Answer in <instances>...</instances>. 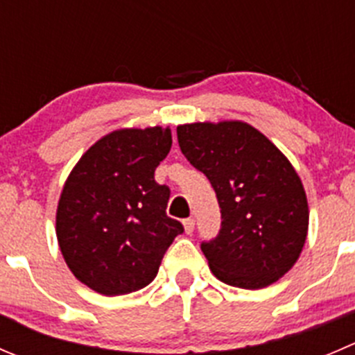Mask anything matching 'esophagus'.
I'll return each mask as SVG.
<instances>
[{
    "mask_svg": "<svg viewBox=\"0 0 355 355\" xmlns=\"http://www.w3.org/2000/svg\"><path fill=\"white\" fill-rule=\"evenodd\" d=\"M194 227H196V220H194V218H185V220H184V229H185V232H187V234L194 232Z\"/></svg>",
    "mask_w": 355,
    "mask_h": 355,
    "instance_id": "obj_1",
    "label": "esophagus"
}]
</instances>
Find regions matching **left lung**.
Masks as SVG:
<instances>
[{
	"label": "left lung",
	"instance_id": "left-lung-1",
	"mask_svg": "<svg viewBox=\"0 0 355 355\" xmlns=\"http://www.w3.org/2000/svg\"><path fill=\"white\" fill-rule=\"evenodd\" d=\"M177 137L218 199L220 232L201 243L211 272L244 290L276 283L298 260L309 230L307 196L288 157L243 121L180 125Z\"/></svg>",
	"mask_w": 355,
	"mask_h": 355
}]
</instances>
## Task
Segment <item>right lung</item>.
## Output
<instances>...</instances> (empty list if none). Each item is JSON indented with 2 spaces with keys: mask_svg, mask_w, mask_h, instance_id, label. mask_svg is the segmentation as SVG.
<instances>
[{
  "mask_svg": "<svg viewBox=\"0 0 355 355\" xmlns=\"http://www.w3.org/2000/svg\"><path fill=\"white\" fill-rule=\"evenodd\" d=\"M171 130L125 128L102 137L72 168L57 208L65 263L105 297L142 290L184 225L166 215L170 187L154 180Z\"/></svg>",
  "mask_w": 355,
  "mask_h": 355,
  "instance_id": "obj_1",
  "label": "right lung"
}]
</instances>
